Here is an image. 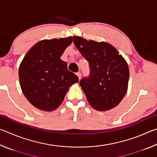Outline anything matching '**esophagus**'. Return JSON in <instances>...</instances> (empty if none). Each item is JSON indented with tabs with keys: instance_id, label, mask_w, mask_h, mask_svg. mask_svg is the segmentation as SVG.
Returning a JSON list of instances; mask_svg holds the SVG:
<instances>
[{
	"instance_id": "obj_1",
	"label": "esophagus",
	"mask_w": 157,
	"mask_h": 157,
	"mask_svg": "<svg viewBox=\"0 0 157 157\" xmlns=\"http://www.w3.org/2000/svg\"><path fill=\"white\" fill-rule=\"evenodd\" d=\"M76 75H78V77L79 78V79H81V77H82V73H80V72H78V73H76Z\"/></svg>"
}]
</instances>
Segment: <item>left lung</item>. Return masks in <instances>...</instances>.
<instances>
[{
	"label": "left lung",
	"mask_w": 157,
	"mask_h": 157,
	"mask_svg": "<svg viewBox=\"0 0 157 157\" xmlns=\"http://www.w3.org/2000/svg\"><path fill=\"white\" fill-rule=\"evenodd\" d=\"M73 39L89 62V75L84 77L79 85L89 104L98 111L115 107L127 91L129 71L126 61L115 48L105 42L88 41L79 36Z\"/></svg>",
	"instance_id": "left-lung-1"
}]
</instances>
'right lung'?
Returning <instances> with one entry per match:
<instances>
[{"instance_id": "obj_1", "label": "right lung", "mask_w": 157, "mask_h": 157, "mask_svg": "<svg viewBox=\"0 0 157 157\" xmlns=\"http://www.w3.org/2000/svg\"><path fill=\"white\" fill-rule=\"evenodd\" d=\"M73 41L71 36L43 40L29 50L21 62L18 74L23 94L34 107L53 111L59 107L68 88L79 82L61 60L65 49Z\"/></svg>"}]
</instances>
